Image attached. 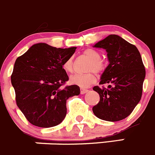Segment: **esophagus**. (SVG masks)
Segmentation results:
<instances>
[{
    "instance_id": "esophagus-1",
    "label": "esophagus",
    "mask_w": 155,
    "mask_h": 155,
    "mask_svg": "<svg viewBox=\"0 0 155 155\" xmlns=\"http://www.w3.org/2000/svg\"><path fill=\"white\" fill-rule=\"evenodd\" d=\"M80 91H81V94H84L87 93V91L88 90H87V89H84V88H81Z\"/></svg>"
}]
</instances>
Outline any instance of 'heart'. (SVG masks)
<instances>
[{"instance_id":"heart-1","label":"heart","mask_w":155,"mask_h":155,"mask_svg":"<svg viewBox=\"0 0 155 155\" xmlns=\"http://www.w3.org/2000/svg\"><path fill=\"white\" fill-rule=\"evenodd\" d=\"M83 55L87 58L90 62L87 67V71H90L84 74H75L71 77L70 82L73 84H76L79 87H87L95 83L96 77L93 71L96 74H102L107 68V64L105 60L102 59L101 57L100 51L94 48H87L84 50L83 52ZM64 70L67 73L71 74L74 70V64L73 58H68L63 63Z\"/></svg>"}]
</instances>
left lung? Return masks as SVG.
<instances>
[{
  "mask_svg": "<svg viewBox=\"0 0 155 155\" xmlns=\"http://www.w3.org/2000/svg\"><path fill=\"white\" fill-rule=\"evenodd\" d=\"M107 52L109 64L93 90L100 101L92 110L95 116L107 121L123 120L133 111L142 96L145 68L140 52L118 35H110L94 45Z\"/></svg>",
  "mask_w": 155,
  "mask_h": 155,
  "instance_id": "1",
  "label": "left lung"
}]
</instances>
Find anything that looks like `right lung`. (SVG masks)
Listing matches in <instances>:
<instances>
[{
  "label": "right lung",
  "instance_id": "right-lung-1",
  "mask_svg": "<svg viewBox=\"0 0 155 155\" xmlns=\"http://www.w3.org/2000/svg\"><path fill=\"white\" fill-rule=\"evenodd\" d=\"M75 50L39 43L17 58L11 84L17 105L31 124L40 127L59 124L66 116L67 100L80 94L78 85L63 87L69 80L63 63Z\"/></svg>",
  "mask_w": 155,
  "mask_h": 155
}]
</instances>
